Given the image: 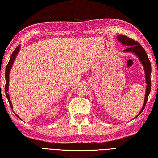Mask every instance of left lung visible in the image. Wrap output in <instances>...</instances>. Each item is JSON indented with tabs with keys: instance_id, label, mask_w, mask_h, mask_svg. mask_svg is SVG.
I'll return each mask as SVG.
<instances>
[{
	"instance_id": "left-lung-1",
	"label": "left lung",
	"mask_w": 158,
	"mask_h": 158,
	"mask_svg": "<svg viewBox=\"0 0 158 158\" xmlns=\"http://www.w3.org/2000/svg\"><path fill=\"white\" fill-rule=\"evenodd\" d=\"M118 40L123 44V45L127 46V48L126 50H123V52H130L135 55L139 58V61H141L142 65L143 66L144 72H145V76H146V95H145L144 99V103L143 105L140 113H139L136 117L134 118H137L138 116L141 114L142 111L143 110L145 106H146L147 100H148V95L151 92V64L150 62L149 59L148 57V55L145 51L143 47L139 44L138 42L134 40L131 38L127 37V36L124 35H118L117 36Z\"/></svg>"
}]
</instances>
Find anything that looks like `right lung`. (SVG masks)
<instances>
[{
  "label": "right lung",
  "mask_w": 158,
  "mask_h": 158,
  "mask_svg": "<svg viewBox=\"0 0 158 158\" xmlns=\"http://www.w3.org/2000/svg\"><path fill=\"white\" fill-rule=\"evenodd\" d=\"M19 49H20V45L17 46V48L15 49V50L13 51V52H12L11 56H10V60H9V62H8V64H7V65L6 66V94L7 99V100H8V102H9L10 107H11L12 109V108H13V107H12V105L11 101H10V98L8 93H7V92H8V90H9V78H10L9 75H10V70H11L12 66V65H13V63H14V61L15 60V58H16L17 55H18V52H19ZM15 114L17 115V118H19V119H21L19 117V116H18L16 114V113H15Z\"/></svg>",
  "instance_id": "obj_1"
}]
</instances>
